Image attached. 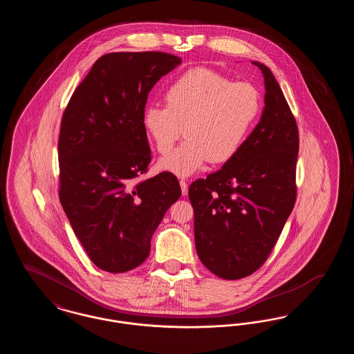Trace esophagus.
<instances>
[{
  "label": "esophagus",
  "mask_w": 354,
  "mask_h": 354,
  "mask_svg": "<svg viewBox=\"0 0 354 354\" xmlns=\"http://www.w3.org/2000/svg\"><path fill=\"white\" fill-rule=\"evenodd\" d=\"M179 183H180V188H182V194L187 195V192H188V185H187V182L182 179Z\"/></svg>",
  "instance_id": "1"
}]
</instances>
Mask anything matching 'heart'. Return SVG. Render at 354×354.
Returning a JSON list of instances; mask_svg holds the SVG:
<instances>
[{
	"label": "heart",
	"mask_w": 354,
	"mask_h": 354,
	"mask_svg": "<svg viewBox=\"0 0 354 354\" xmlns=\"http://www.w3.org/2000/svg\"><path fill=\"white\" fill-rule=\"evenodd\" d=\"M166 107L150 104L143 127L156 150L167 153L183 134L185 142L159 160V167L176 176H189L211 160L234 158L245 143L260 114L257 88L232 82L209 68L188 70L169 84Z\"/></svg>",
	"instance_id": "b5f03b06"
}]
</instances>
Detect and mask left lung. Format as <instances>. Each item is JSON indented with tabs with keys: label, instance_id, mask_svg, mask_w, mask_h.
Here are the masks:
<instances>
[{
	"label": "left lung",
	"instance_id": "obj_1",
	"mask_svg": "<svg viewBox=\"0 0 354 354\" xmlns=\"http://www.w3.org/2000/svg\"><path fill=\"white\" fill-rule=\"evenodd\" d=\"M264 110L243 147L224 166L188 188L196 252L225 280L259 270L272 252L296 202L299 130L270 68Z\"/></svg>",
	"mask_w": 354,
	"mask_h": 354
}]
</instances>
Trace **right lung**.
Masks as SVG:
<instances>
[{
    "instance_id": "obj_1",
    "label": "right lung",
    "mask_w": 354,
    "mask_h": 354,
    "mask_svg": "<svg viewBox=\"0 0 354 354\" xmlns=\"http://www.w3.org/2000/svg\"><path fill=\"white\" fill-rule=\"evenodd\" d=\"M160 51L110 53L75 88L58 139L59 201L90 260L123 273L150 254L151 237L182 189L160 172L135 182L151 162L143 111L153 84L180 65Z\"/></svg>"
}]
</instances>
